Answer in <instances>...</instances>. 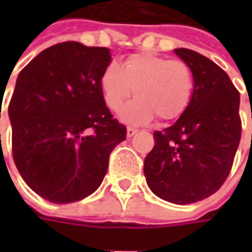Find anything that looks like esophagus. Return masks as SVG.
<instances>
[{
    "instance_id": "obj_1",
    "label": "esophagus",
    "mask_w": 252,
    "mask_h": 252,
    "mask_svg": "<svg viewBox=\"0 0 252 252\" xmlns=\"http://www.w3.org/2000/svg\"><path fill=\"white\" fill-rule=\"evenodd\" d=\"M136 133H137V130H136V129H133V127H127V130H126V134H127V137H129V139L133 137Z\"/></svg>"
}]
</instances>
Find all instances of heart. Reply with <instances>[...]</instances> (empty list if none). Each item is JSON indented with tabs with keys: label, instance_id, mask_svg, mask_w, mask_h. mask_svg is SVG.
Returning a JSON list of instances; mask_svg holds the SVG:
<instances>
[{
	"label": "heart",
	"instance_id": "b5f03b06",
	"mask_svg": "<svg viewBox=\"0 0 252 252\" xmlns=\"http://www.w3.org/2000/svg\"><path fill=\"white\" fill-rule=\"evenodd\" d=\"M121 119L131 125H141L154 116L161 122L178 118L188 106L193 80L187 64L179 60L150 53L131 54L122 67L111 63L101 75V91L106 106L112 111L121 109Z\"/></svg>",
	"mask_w": 252,
	"mask_h": 252
}]
</instances>
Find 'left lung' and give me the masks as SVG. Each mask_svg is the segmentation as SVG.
<instances>
[{"label":"left lung","instance_id":"left-lung-1","mask_svg":"<svg viewBox=\"0 0 252 252\" xmlns=\"http://www.w3.org/2000/svg\"><path fill=\"white\" fill-rule=\"evenodd\" d=\"M174 53L188 65L193 90L175 123L154 131L144 177L154 195L175 205L209 198L227 178L240 137V94L223 68L189 49Z\"/></svg>","mask_w":252,"mask_h":252}]
</instances>
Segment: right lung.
<instances>
[{
    "label": "right lung",
    "instance_id": "obj_1",
    "mask_svg": "<svg viewBox=\"0 0 252 252\" xmlns=\"http://www.w3.org/2000/svg\"><path fill=\"white\" fill-rule=\"evenodd\" d=\"M111 50L63 42L19 73L8 108L12 154L28 187L49 202L90 196L103 181L111 151L126 140L101 91Z\"/></svg>",
    "mask_w": 252,
    "mask_h": 252
}]
</instances>
